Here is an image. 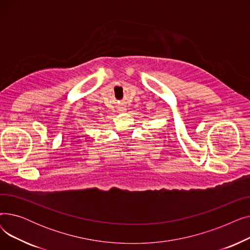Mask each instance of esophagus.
I'll use <instances>...</instances> for the list:
<instances>
[{"mask_svg": "<svg viewBox=\"0 0 250 250\" xmlns=\"http://www.w3.org/2000/svg\"><path fill=\"white\" fill-rule=\"evenodd\" d=\"M126 109L125 107H120L118 108V112H125Z\"/></svg>", "mask_w": 250, "mask_h": 250, "instance_id": "34e87169", "label": "esophagus"}]
</instances>
